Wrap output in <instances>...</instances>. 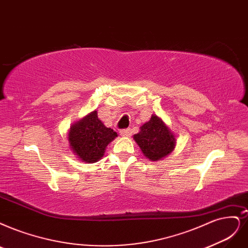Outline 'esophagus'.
Instances as JSON below:
<instances>
[{
  "instance_id": "obj_1",
  "label": "esophagus",
  "mask_w": 248,
  "mask_h": 248,
  "mask_svg": "<svg viewBox=\"0 0 248 248\" xmlns=\"http://www.w3.org/2000/svg\"><path fill=\"white\" fill-rule=\"evenodd\" d=\"M119 134H121L123 137H130L131 136V130L130 129L122 130L121 132H119Z\"/></svg>"
}]
</instances>
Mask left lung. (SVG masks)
I'll list each match as a JSON object with an SVG mask.
<instances>
[{
    "label": "left lung",
    "mask_w": 248,
    "mask_h": 248,
    "mask_svg": "<svg viewBox=\"0 0 248 248\" xmlns=\"http://www.w3.org/2000/svg\"><path fill=\"white\" fill-rule=\"evenodd\" d=\"M134 140L139 145L144 156L149 160L157 161L169 155L176 146V138L161 118L152 115L150 121L145 123Z\"/></svg>",
    "instance_id": "8db88e82"
}]
</instances>
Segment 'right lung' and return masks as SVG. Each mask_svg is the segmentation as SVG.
<instances>
[{
    "mask_svg": "<svg viewBox=\"0 0 248 248\" xmlns=\"http://www.w3.org/2000/svg\"><path fill=\"white\" fill-rule=\"evenodd\" d=\"M117 134L100 121L97 111L89 113L70 126L69 146L73 153L84 162H96L104 155L106 146Z\"/></svg>",
    "mask_w": 248,
    "mask_h": 248,
    "instance_id": "right-lung-1",
    "label": "right lung"
}]
</instances>
